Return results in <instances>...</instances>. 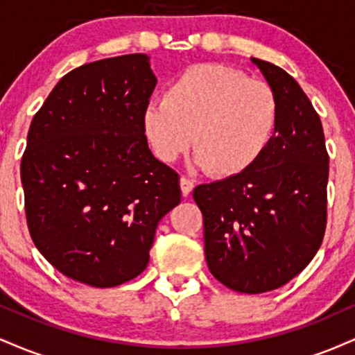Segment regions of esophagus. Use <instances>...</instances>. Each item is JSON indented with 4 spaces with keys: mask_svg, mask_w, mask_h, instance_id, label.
I'll list each match as a JSON object with an SVG mask.
<instances>
[{
    "mask_svg": "<svg viewBox=\"0 0 355 355\" xmlns=\"http://www.w3.org/2000/svg\"><path fill=\"white\" fill-rule=\"evenodd\" d=\"M180 190H182L183 197H189L190 191L193 190V182H191L190 178L182 177V178H180Z\"/></svg>",
    "mask_w": 355,
    "mask_h": 355,
    "instance_id": "obj_1",
    "label": "esophagus"
}]
</instances>
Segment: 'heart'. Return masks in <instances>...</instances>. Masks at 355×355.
<instances>
[{
    "mask_svg": "<svg viewBox=\"0 0 355 355\" xmlns=\"http://www.w3.org/2000/svg\"><path fill=\"white\" fill-rule=\"evenodd\" d=\"M144 132L162 162L193 146L207 173L237 177L254 166L274 140L279 98L262 80L218 63L187 68L166 88L164 101L144 112Z\"/></svg>",
    "mask_w": 355,
    "mask_h": 355,
    "instance_id": "obj_1",
    "label": "heart"
}]
</instances>
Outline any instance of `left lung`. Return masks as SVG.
I'll return each mask as SVG.
<instances>
[{
  "label": "left lung",
  "instance_id": "obj_1",
  "mask_svg": "<svg viewBox=\"0 0 355 355\" xmlns=\"http://www.w3.org/2000/svg\"><path fill=\"white\" fill-rule=\"evenodd\" d=\"M279 98V125L257 164L195 187L211 275L242 294L292 280L319 250L327 223L329 153L320 118L299 83L252 58Z\"/></svg>",
  "mask_w": 355,
  "mask_h": 355
}]
</instances>
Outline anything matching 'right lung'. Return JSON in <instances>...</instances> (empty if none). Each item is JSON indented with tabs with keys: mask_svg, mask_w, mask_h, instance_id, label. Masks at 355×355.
I'll return each instance as SVG.
<instances>
[{
	"mask_svg": "<svg viewBox=\"0 0 355 355\" xmlns=\"http://www.w3.org/2000/svg\"><path fill=\"white\" fill-rule=\"evenodd\" d=\"M144 53L75 68L36 112L21 158L28 230L61 274L92 287L135 279L180 177L150 152L144 112L157 78Z\"/></svg>",
	"mask_w": 355,
	"mask_h": 355,
	"instance_id": "obj_1",
	"label": "right lung"
}]
</instances>
